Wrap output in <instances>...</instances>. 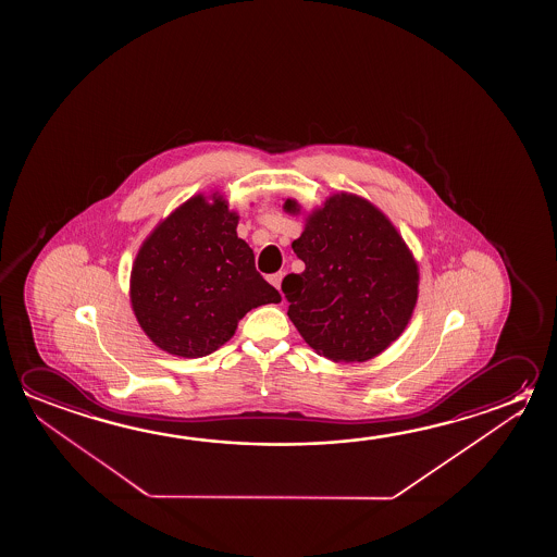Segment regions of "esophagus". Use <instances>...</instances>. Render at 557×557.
<instances>
[{
	"label": "esophagus",
	"instance_id": "1",
	"mask_svg": "<svg viewBox=\"0 0 557 557\" xmlns=\"http://www.w3.org/2000/svg\"><path fill=\"white\" fill-rule=\"evenodd\" d=\"M283 272H277V274H272L268 280H270V283L274 285L275 289H280L282 287V280H283Z\"/></svg>",
	"mask_w": 557,
	"mask_h": 557
}]
</instances>
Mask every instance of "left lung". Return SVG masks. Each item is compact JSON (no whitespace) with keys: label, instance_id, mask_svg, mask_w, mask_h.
<instances>
[{"label":"left lung","instance_id":"1","mask_svg":"<svg viewBox=\"0 0 557 557\" xmlns=\"http://www.w3.org/2000/svg\"><path fill=\"white\" fill-rule=\"evenodd\" d=\"M297 215L301 206L285 200ZM293 252L305 272L283 277L289 319L319 356L361 363L383 354L408 326L420 272L383 211L356 194H334L305 220Z\"/></svg>","mask_w":557,"mask_h":557}]
</instances>
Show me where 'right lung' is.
<instances>
[{
    "label": "right lung",
    "instance_id": "add662e5",
    "mask_svg": "<svg viewBox=\"0 0 557 557\" xmlns=\"http://www.w3.org/2000/svg\"><path fill=\"white\" fill-rule=\"evenodd\" d=\"M238 215L218 191L194 196L144 240L129 277V301L147 337L166 354L210 356L238 320L282 295L256 272L237 237Z\"/></svg>",
    "mask_w": 557,
    "mask_h": 557
}]
</instances>
